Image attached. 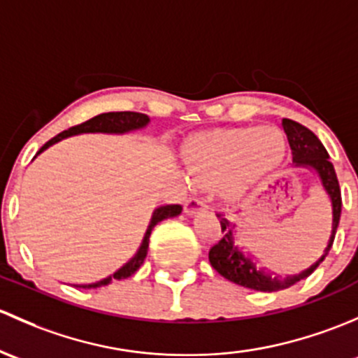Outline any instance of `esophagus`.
Returning a JSON list of instances; mask_svg holds the SVG:
<instances>
[{"label":"esophagus","instance_id":"obj_1","mask_svg":"<svg viewBox=\"0 0 358 358\" xmlns=\"http://www.w3.org/2000/svg\"><path fill=\"white\" fill-rule=\"evenodd\" d=\"M208 208L206 203L203 200H200V198H189V200H186V203H184V212L187 213V215H196L198 212H203V210Z\"/></svg>","mask_w":358,"mask_h":358}]
</instances>
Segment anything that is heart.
<instances>
[{
    "label": "heart",
    "instance_id": "obj_1",
    "mask_svg": "<svg viewBox=\"0 0 358 358\" xmlns=\"http://www.w3.org/2000/svg\"><path fill=\"white\" fill-rule=\"evenodd\" d=\"M285 153L286 138L274 125L227 127L187 139L184 162L198 184L217 186L224 198L236 200L274 171Z\"/></svg>",
    "mask_w": 358,
    "mask_h": 358
}]
</instances>
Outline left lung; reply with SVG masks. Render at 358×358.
<instances>
[{"instance_id": "left-lung-1", "label": "left lung", "mask_w": 358, "mask_h": 358, "mask_svg": "<svg viewBox=\"0 0 358 358\" xmlns=\"http://www.w3.org/2000/svg\"><path fill=\"white\" fill-rule=\"evenodd\" d=\"M282 129L288 138L291 155H293V165L294 167H308L314 171L322 184L324 191L331 200V210H333V220H331V234L329 241H327L326 248H324L320 259L312 264L310 267L305 268L303 272L294 275H281L271 274L265 268L259 267L255 260L243 252L238 245H236L234 233L236 226L231 224L227 219H220V227H222L224 238L220 239L217 245H213L208 252V260L212 267L219 272L220 275L227 279V281L234 282V285L243 286V288H250L255 291H264V293H272V291L286 289L289 286L296 285L301 279L308 278L312 272L320 265V262L327 257L331 246H333L334 236H336L338 224H340L341 215V191L340 184H338L336 172H334L333 164L329 162V155L319 138L307 129L305 125L294 122V120L282 119ZM220 217V215H219Z\"/></svg>"}]
</instances>
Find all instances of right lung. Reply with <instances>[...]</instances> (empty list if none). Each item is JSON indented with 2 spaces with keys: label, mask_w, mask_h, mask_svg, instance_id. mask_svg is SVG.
I'll list each match as a JSON object with an SVG mask.
<instances>
[{
  "label": "right lung",
  "mask_w": 358,
  "mask_h": 358,
  "mask_svg": "<svg viewBox=\"0 0 358 358\" xmlns=\"http://www.w3.org/2000/svg\"><path fill=\"white\" fill-rule=\"evenodd\" d=\"M150 124V117L145 115V113H138V112H108V113H101V115L93 117V119L86 120V122L79 124V125H73L70 127L69 131L60 132L58 136H55L53 139L46 143L36 157L39 153H43L44 150H48L50 146H53L55 143L62 141V139L70 138V136H76V134H86V132H103V134H125V132H131V131H138V129L146 127ZM34 157V158H36ZM182 212V206L180 205H165V206H158L155 208L152 219H150L148 224V229H146L145 238H143L141 246L138 248L136 255L132 257L127 264H124L122 267L119 268L117 272H113L112 275L108 278L101 279L98 282H91V285H79V288H101V286L110 285L112 281H120V279H127L138 271L139 267L143 265V262L146 259V253H148V243H150V234H152L153 227L157 226L158 222H162L164 219H169V217H176Z\"/></svg>",
  "instance_id": "add662e5"
}]
</instances>
